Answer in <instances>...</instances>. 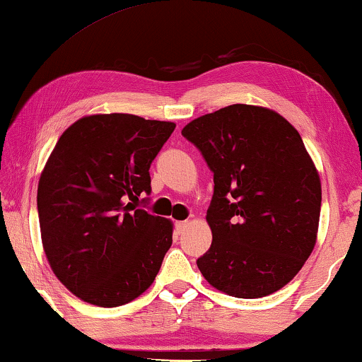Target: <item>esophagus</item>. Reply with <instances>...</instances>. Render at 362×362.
Returning a JSON list of instances; mask_svg holds the SVG:
<instances>
[{
  "label": "esophagus",
  "mask_w": 362,
  "mask_h": 362,
  "mask_svg": "<svg viewBox=\"0 0 362 362\" xmlns=\"http://www.w3.org/2000/svg\"><path fill=\"white\" fill-rule=\"evenodd\" d=\"M176 232L177 234H182L187 229V222L186 221H181V222H176Z\"/></svg>",
  "instance_id": "obj_1"
}]
</instances>
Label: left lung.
I'll return each mask as SVG.
<instances>
[{"label":"left lung","instance_id":"1","mask_svg":"<svg viewBox=\"0 0 362 362\" xmlns=\"http://www.w3.org/2000/svg\"><path fill=\"white\" fill-rule=\"evenodd\" d=\"M214 173L212 244L197 267L214 288L260 298L298 274L316 244L321 182L300 133L274 110L235 103L182 128Z\"/></svg>","mask_w":362,"mask_h":362}]
</instances>
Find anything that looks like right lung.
I'll return each instance as SVG.
<instances>
[{
  "label": "right lung",
  "mask_w": 362,
  "mask_h": 362,
  "mask_svg": "<svg viewBox=\"0 0 362 362\" xmlns=\"http://www.w3.org/2000/svg\"><path fill=\"white\" fill-rule=\"evenodd\" d=\"M171 122L130 113L83 117L62 133L41 173L37 212L49 265L87 303L140 296L173 244V224L138 209ZM146 202V199H141Z\"/></svg>",
  "instance_id": "right-lung-1"
}]
</instances>
